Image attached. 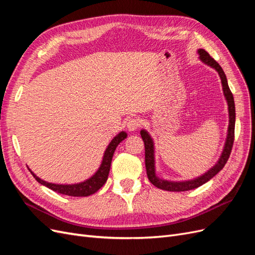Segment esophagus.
<instances>
[{
  "label": "esophagus",
  "mask_w": 255,
  "mask_h": 255,
  "mask_svg": "<svg viewBox=\"0 0 255 255\" xmlns=\"http://www.w3.org/2000/svg\"><path fill=\"white\" fill-rule=\"evenodd\" d=\"M141 126V120L139 118H130L127 122V128L129 130V132H133V130H136L138 128Z\"/></svg>",
  "instance_id": "1"
}]
</instances>
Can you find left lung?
Wrapping results in <instances>:
<instances>
[{
    "label": "left lung",
    "instance_id": "8db88e82",
    "mask_svg": "<svg viewBox=\"0 0 255 255\" xmlns=\"http://www.w3.org/2000/svg\"><path fill=\"white\" fill-rule=\"evenodd\" d=\"M198 53L200 55V59H201L204 64L216 69V71L219 73V76L221 79L223 94H225V97L227 99L228 106H229V116H230L229 117L230 123H229L228 136H227V140H226V144H225V149H223V152L218 160V163L216 164L213 168H211L206 173L197 177V179H195V180L185 181V182H169V181H165V180H160L155 174L153 140L150 137V135L148 134V132H145L144 129H142L140 132V135H141V138L144 142V163H145V169H146V175H148L149 181L154 185V186H156L157 188H160L163 190L186 191V190L195 189V188H198L199 186H201V185L210 181L212 177H214L223 167H225V165L227 164V161L230 157L231 151H232V148H233L234 130H235V103H234V98H233L232 92H231V90L229 88L227 76H226L225 72H223L220 65L212 56H210V54H208L205 50L200 49V50H198Z\"/></svg>",
    "mask_w": 255,
    "mask_h": 255
}]
</instances>
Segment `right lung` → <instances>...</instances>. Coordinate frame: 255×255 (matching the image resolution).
I'll use <instances>...</instances> for the list:
<instances>
[{
	"instance_id": "right-lung-1",
	"label": "right lung",
	"mask_w": 255,
	"mask_h": 255,
	"mask_svg": "<svg viewBox=\"0 0 255 255\" xmlns=\"http://www.w3.org/2000/svg\"><path fill=\"white\" fill-rule=\"evenodd\" d=\"M127 136H128L127 133L121 132L114 138L105 150L102 164L100 166L99 170L95 173V175H92L90 179H88L85 182H82L79 184H72V185H59V184L48 183L45 181H42L38 176H36L32 171H30V169H28V170L33 174V176L37 180L38 183H40L41 185H44V186H47L48 188L58 192V194L71 196V197L90 196L92 194H95V192H97L107 181L115 150L122 140L126 139Z\"/></svg>"
}]
</instances>
